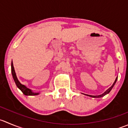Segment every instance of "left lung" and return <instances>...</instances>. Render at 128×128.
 <instances>
[{"instance_id": "8db88e82", "label": "left lung", "mask_w": 128, "mask_h": 128, "mask_svg": "<svg viewBox=\"0 0 128 128\" xmlns=\"http://www.w3.org/2000/svg\"><path fill=\"white\" fill-rule=\"evenodd\" d=\"M117 79H118V77L116 78V79H115L114 82V83H113V84H112V85L110 87V88H109L108 89H107V90H106V91L102 93V94H100V95H98V96H92V95H88V94H86V95L88 96H89V97L94 98H102V97H103V96H104L105 95H106V94H108V93L110 92V91H111V89H112V88H113L114 86V84H116V81H117ZM85 95H86V94H85Z\"/></svg>"}]
</instances>
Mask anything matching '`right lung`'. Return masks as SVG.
<instances>
[{
	"mask_svg": "<svg viewBox=\"0 0 128 128\" xmlns=\"http://www.w3.org/2000/svg\"><path fill=\"white\" fill-rule=\"evenodd\" d=\"M11 72H12V75L13 77V79L14 80L15 83H16V86H17V88L21 90V91L23 92V94L26 96H36L39 94L40 92H33L31 89H28V88L24 86V84H22L19 82V80H18L17 78V76H16V72H15L14 68L13 62H11Z\"/></svg>",
	"mask_w": 128,
	"mask_h": 128,
	"instance_id": "add662e5",
	"label": "right lung"
}]
</instances>
